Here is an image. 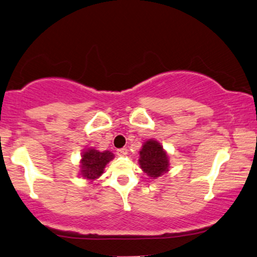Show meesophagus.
<instances>
[{
    "label": "esophagus",
    "instance_id": "1",
    "mask_svg": "<svg viewBox=\"0 0 257 257\" xmlns=\"http://www.w3.org/2000/svg\"><path fill=\"white\" fill-rule=\"evenodd\" d=\"M117 155H119V157H124V155L128 154V149L126 148H121V149H117Z\"/></svg>",
    "mask_w": 257,
    "mask_h": 257
}]
</instances>
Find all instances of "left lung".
<instances>
[{"instance_id":"8db88e82","label":"left lung","mask_w":257,"mask_h":257,"mask_svg":"<svg viewBox=\"0 0 257 257\" xmlns=\"http://www.w3.org/2000/svg\"><path fill=\"white\" fill-rule=\"evenodd\" d=\"M139 164L151 178H158L168 171V157L162 146L155 140H148L140 151Z\"/></svg>"}]
</instances>
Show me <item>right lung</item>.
Returning <instances> with one entry per match:
<instances>
[{
	"mask_svg": "<svg viewBox=\"0 0 257 257\" xmlns=\"http://www.w3.org/2000/svg\"><path fill=\"white\" fill-rule=\"evenodd\" d=\"M113 159V154L109 151L98 152L89 148L83 153L80 160V174L87 180H95L102 175L103 171L109 161Z\"/></svg>",
	"mask_w": 257,
	"mask_h": 257,
	"instance_id": "obj_1",
	"label": "right lung"
}]
</instances>
